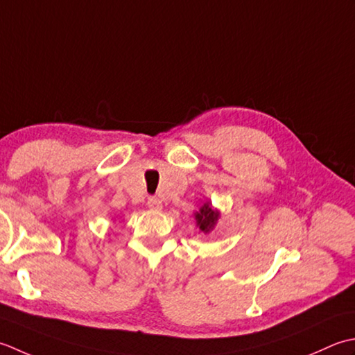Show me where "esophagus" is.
<instances>
[{"instance_id":"1","label":"esophagus","mask_w":355,"mask_h":355,"mask_svg":"<svg viewBox=\"0 0 355 355\" xmlns=\"http://www.w3.org/2000/svg\"><path fill=\"white\" fill-rule=\"evenodd\" d=\"M147 207L150 209H155V211H161V209H162V200L159 199V198H156V196H151L147 200Z\"/></svg>"}]
</instances>
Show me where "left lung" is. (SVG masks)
I'll list each match as a JSON object with an SVG mask.
<instances>
[{
	"instance_id": "obj_1",
	"label": "left lung",
	"mask_w": 355,
	"mask_h": 355,
	"mask_svg": "<svg viewBox=\"0 0 355 355\" xmlns=\"http://www.w3.org/2000/svg\"><path fill=\"white\" fill-rule=\"evenodd\" d=\"M220 219V211L218 208L211 205V200L202 202L199 209L194 213V220H196V227L199 228L200 233L205 236L211 233V231L218 225V220Z\"/></svg>"
}]
</instances>
